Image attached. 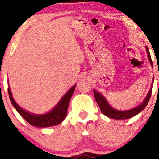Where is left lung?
<instances>
[{"label": "left lung", "mask_w": 159, "mask_h": 159, "mask_svg": "<svg viewBox=\"0 0 159 159\" xmlns=\"http://www.w3.org/2000/svg\"><path fill=\"white\" fill-rule=\"evenodd\" d=\"M146 50H147V57H148V59L149 63H150L151 66H153L152 59H151L150 54H149V48L146 46ZM153 81H154V77L152 78V84H151L150 89H149L148 93H147L146 98H144V100L139 105L134 107V108L130 109V110L128 111H120L116 110V109L114 108L109 105V103L107 102L104 96L102 95L100 93H98L96 90H93L94 92V96H95V99H96V102H97L98 105L100 107V110H101L103 114H105V116H107L109 118H112V119L115 120H126L129 119V118L132 117V116H134L135 115L138 114L140 112H141L145 108L146 106L148 104L149 98H150L151 94H152V86H153Z\"/></svg>", "instance_id": "obj_1"}]
</instances>
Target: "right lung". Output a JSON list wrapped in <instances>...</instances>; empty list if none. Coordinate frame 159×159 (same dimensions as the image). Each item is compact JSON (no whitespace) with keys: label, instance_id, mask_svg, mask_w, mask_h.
<instances>
[{"label":"right lung","instance_id":"obj_1","mask_svg":"<svg viewBox=\"0 0 159 159\" xmlns=\"http://www.w3.org/2000/svg\"><path fill=\"white\" fill-rule=\"evenodd\" d=\"M75 86L76 84L66 93L64 96L61 98V100L58 102V103L53 107L52 110L46 114H31L28 111L24 110L22 107H20L14 100L10 87L8 88V93L13 107L27 123L34 125V126L45 128L58 125L65 119L67 114L69 102H70L71 97L72 96V94L75 91Z\"/></svg>","mask_w":159,"mask_h":159}]
</instances>
